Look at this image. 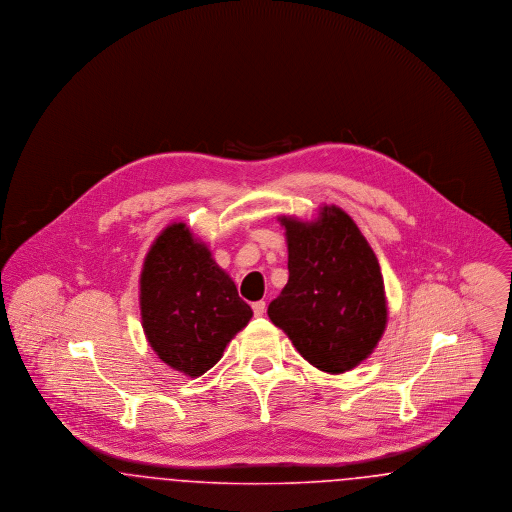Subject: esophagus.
Returning a JSON list of instances; mask_svg holds the SVG:
<instances>
[{"instance_id":"esophagus-1","label":"esophagus","mask_w":512,"mask_h":512,"mask_svg":"<svg viewBox=\"0 0 512 512\" xmlns=\"http://www.w3.org/2000/svg\"><path fill=\"white\" fill-rule=\"evenodd\" d=\"M251 307H253L255 317H263V315H265V311H267V303H265V301H255Z\"/></svg>"}]
</instances>
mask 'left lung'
<instances>
[{
    "label": "left lung",
    "instance_id": "8db88e82",
    "mask_svg": "<svg viewBox=\"0 0 512 512\" xmlns=\"http://www.w3.org/2000/svg\"><path fill=\"white\" fill-rule=\"evenodd\" d=\"M290 278L268 305L305 361L343 374L366 361L388 326V301L378 259L355 220L338 205L318 217L280 215Z\"/></svg>",
    "mask_w": 512,
    "mask_h": 512
}]
</instances>
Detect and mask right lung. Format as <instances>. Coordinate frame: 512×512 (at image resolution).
Here are the masks:
<instances>
[{
	"label": "right lung",
	"instance_id": "obj_1",
	"mask_svg": "<svg viewBox=\"0 0 512 512\" xmlns=\"http://www.w3.org/2000/svg\"><path fill=\"white\" fill-rule=\"evenodd\" d=\"M140 317L157 357L172 370L199 378L219 363L253 311L207 244L186 222H171L142 265Z\"/></svg>",
	"mask_w": 512,
	"mask_h": 512
}]
</instances>
